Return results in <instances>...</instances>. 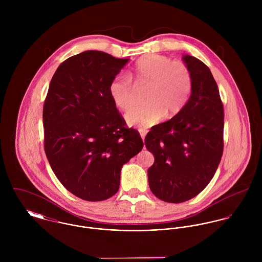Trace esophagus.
Listing matches in <instances>:
<instances>
[{
  "mask_svg": "<svg viewBox=\"0 0 262 262\" xmlns=\"http://www.w3.org/2000/svg\"><path fill=\"white\" fill-rule=\"evenodd\" d=\"M139 133H140V135H141V137H142V140L144 141V138H145V135H146L147 131L144 130V129H139Z\"/></svg>",
  "mask_w": 262,
  "mask_h": 262,
  "instance_id": "esophagus-1",
  "label": "esophagus"
}]
</instances>
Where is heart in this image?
Returning <instances> with one entry per match:
<instances>
[{
    "mask_svg": "<svg viewBox=\"0 0 262 262\" xmlns=\"http://www.w3.org/2000/svg\"><path fill=\"white\" fill-rule=\"evenodd\" d=\"M131 77L140 89L147 86L143 94L144 104L125 115L127 123L147 128L164 116L172 118L181 112L190 97L192 76L187 64L160 54H146L134 64ZM114 104L122 111L132 108L137 101L136 91L125 75H116L109 85Z\"/></svg>",
    "mask_w": 262,
    "mask_h": 262,
    "instance_id": "1",
    "label": "heart"
}]
</instances>
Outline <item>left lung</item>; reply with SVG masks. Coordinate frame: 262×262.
<instances>
[{"label":"left lung","mask_w":262,"mask_h":262,"mask_svg":"<svg viewBox=\"0 0 262 262\" xmlns=\"http://www.w3.org/2000/svg\"><path fill=\"white\" fill-rule=\"evenodd\" d=\"M183 59L192 76L187 105L145 137L154 155L150 189L158 199L176 204L194 198L209 185L224 146V110L217 82L203 61L187 54Z\"/></svg>","instance_id":"8db88e82"}]
</instances>
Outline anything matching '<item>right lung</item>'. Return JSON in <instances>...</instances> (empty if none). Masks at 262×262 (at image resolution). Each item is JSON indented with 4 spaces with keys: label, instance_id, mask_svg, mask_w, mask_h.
Instances as JSON below:
<instances>
[{
    "label": "right lung",
    "instance_id": "obj_1",
    "mask_svg": "<svg viewBox=\"0 0 262 262\" xmlns=\"http://www.w3.org/2000/svg\"><path fill=\"white\" fill-rule=\"evenodd\" d=\"M128 60L88 50L64 60L49 84L43 106L46 157L62 186L84 201L113 196L122 166L143 148L109 93Z\"/></svg>",
    "mask_w": 262,
    "mask_h": 262
}]
</instances>
